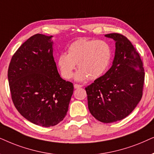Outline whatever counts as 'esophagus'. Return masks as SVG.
Returning a JSON list of instances; mask_svg holds the SVG:
<instances>
[{"instance_id": "34e87169", "label": "esophagus", "mask_w": 154, "mask_h": 154, "mask_svg": "<svg viewBox=\"0 0 154 154\" xmlns=\"http://www.w3.org/2000/svg\"><path fill=\"white\" fill-rule=\"evenodd\" d=\"M74 87H75V89H79V88L82 87V86L80 85H77V84H75L74 85Z\"/></svg>"}]
</instances>
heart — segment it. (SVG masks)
Masks as SVG:
<instances>
[{
	"label": "heart",
	"instance_id": "heart-1",
	"mask_svg": "<svg viewBox=\"0 0 154 154\" xmlns=\"http://www.w3.org/2000/svg\"><path fill=\"white\" fill-rule=\"evenodd\" d=\"M111 48L107 42L102 40L80 38L69 45L67 54L62 53L57 59L61 75L70 79L76 64L79 69L75 75L77 81L98 78L107 69L111 60Z\"/></svg>",
	"mask_w": 154,
	"mask_h": 154
}]
</instances>
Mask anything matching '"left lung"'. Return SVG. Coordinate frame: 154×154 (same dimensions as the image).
Wrapping results in <instances>:
<instances>
[{
    "instance_id": "left-lung-1",
    "label": "left lung",
    "mask_w": 154,
    "mask_h": 154,
    "mask_svg": "<svg viewBox=\"0 0 154 154\" xmlns=\"http://www.w3.org/2000/svg\"><path fill=\"white\" fill-rule=\"evenodd\" d=\"M105 36L116 42L112 65L85 89L91 114L98 121L110 123L128 116L140 101L144 69L139 53L128 38L117 33Z\"/></svg>"
}]
</instances>
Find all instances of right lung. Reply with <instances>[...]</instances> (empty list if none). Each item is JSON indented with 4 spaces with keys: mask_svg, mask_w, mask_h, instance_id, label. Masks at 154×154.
<instances>
[{
    "mask_svg": "<svg viewBox=\"0 0 154 154\" xmlns=\"http://www.w3.org/2000/svg\"><path fill=\"white\" fill-rule=\"evenodd\" d=\"M53 36H31L12 57L8 72L12 100L32 123L56 125L68 110L74 87L63 79L53 56Z\"/></svg>",
    "mask_w": 154,
    "mask_h": 154,
    "instance_id": "add662e5",
    "label": "right lung"
}]
</instances>
